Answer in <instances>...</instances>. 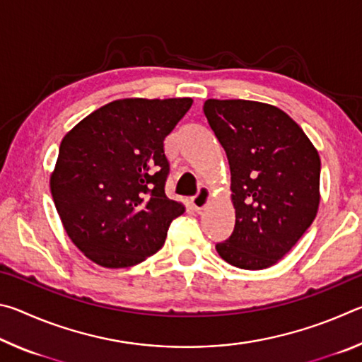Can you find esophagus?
Returning <instances> with one entry per match:
<instances>
[{
  "label": "esophagus",
  "instance_id": "1",
  "mask_svg": "<svg viewBox=\"0 0 362 362\" xmlns=\"http://www.w3.org/2000/svg\"><path fill=\"white\" fill-rule=\"evenodd\" d=\"M209 198H211V189L206 187L199 188V192L192 198V206L194 207V211L199 212L201 209H204L206 204L209 203Z\"/></svg>",
  "mask_w": 362,
  "mask_h": 362
}]
</instances>
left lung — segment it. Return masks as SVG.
<instances>
[{"label":"left lung","instance_id":"left-lung-1","mask_svg":"<svg viewBox=\"0 0 362 362\" xmlns=\"http://www.w3.org/2000/svg\"><path fill=\"white\" fill-rule=\"evenodd\" d=\"M211 129L228 158L236 223L218 255L263 269L296 246L320 206L321 159L283 110L252 100L204 102Z\"/></svg>","mask_w":362,"mask_h":362}]
</instances>
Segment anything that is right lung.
I'll return each mask as SVG.
<instances>
[{
  "instance_id": "add662e5",
  "label": "right lung",
  "mask_w": 362,
  "mask_h": 362,
  "mask_svg": "<svg viewBox=\"0 0 362 362\" xmlns=\"http://www.w3.org/2000/svg\"><path fill=\"white\" fill-rule=\"evenodd\" d=\"M192 103L188 97L115 100L64 137L51 175L54 204L66 235L97 265L144 262L185 212L164 192V139Z\"/></svg>"
}]
</instances>
